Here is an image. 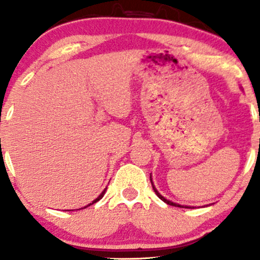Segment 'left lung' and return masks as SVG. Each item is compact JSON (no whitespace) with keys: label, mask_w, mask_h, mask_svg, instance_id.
Segmentation results:
<instances>
[{"label":"left lung","mask_w":260,"mask_h":260,"mask_svg":"<svg viewBox=\"0 0 260 260\" xmlns=\"http://www.w3.org/2000/svg\"><path fill=\"white\" fill-rule=\"evenodd\" d=\"M150 182H151V186H153V189H154L155 194H156L157 197H159V198L161 199V201H164V202H165V203H166V204H169V205H172V207H178V208H183V207H182V205H180V204H176V203H172L171 201H168V199H165V198H164V197H162V196H161V194H160V193H159V192H157V190H156V188H155V187H154V184H153V181H151V175H150ZM184 208H190V207H184Z\"/></svg>","instance_id":"left-lung-1"}]
</instances>
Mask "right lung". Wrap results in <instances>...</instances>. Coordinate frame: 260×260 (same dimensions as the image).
I'll return each mask as SVG.
<instances>
[{"mask_svg":"<svg viewBox=\"0 0 260 260\" xmlns=\"http://www.w3.org/2000/svg\"><path fill=\"white\" fill-rule=\"evenodd\" d=\"M105 192H106V188H105V189H104V192H103V193H101V194H100L99 197H98V198H96V199H95V201H92V203H90V204H89V205H91V204H94V203L99 202V201H100V199H101V198H103V197H104V194H105ZM89 205H88V207H89Z\"/></svg>","mask_w":260,"mask_h":260,"instance_id":"add662e5","label":"right lung"}]
</instances>
